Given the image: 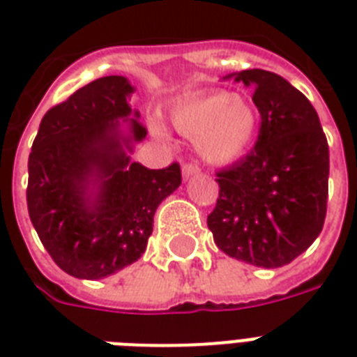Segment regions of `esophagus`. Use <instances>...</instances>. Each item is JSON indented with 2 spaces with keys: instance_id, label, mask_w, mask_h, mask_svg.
<instances>
[{
  "instance_id": "obj_1",
  "label": "esophagus",
  "mask_w": 357,
  "mask_h": 357,
  "mask_svg": "<svg viewBox=\"0 0 357 357\" xmlns=\"http://www.w3.org/2000/svg\"><path fill=\"white\" fill-rule=\"evenodd\" d=\"M181 172H183V178H190V176H196V174L200 172V167L198 165H195V162H187V165H183V168H181Z\"/></svg>"
}]
</instances>
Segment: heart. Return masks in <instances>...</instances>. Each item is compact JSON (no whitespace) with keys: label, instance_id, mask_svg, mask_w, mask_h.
<instances>
[{"label":"heart","instance_id":"b5f03b06","mask_svg":"<svg viewBox=\"0 0 357 357\" xmlns=\"http://www.w3.org/2000/svg\"><path fill=\"white\" fill-rule=\"evenodd\" d=\"M170 122L189 139L209 165H231L248 153L259 128V114L248 98L228 91L190 94L174 103Z\"/></svg>","mask_w":357,"mask_h":357}]
</instances>
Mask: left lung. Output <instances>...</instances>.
Returning <instances> with one entry per match:
<instances>
[{
	"instance_id": "obj_1",
	"label": "left lung",
	"mask_w": 357,
	"mask_h": 357,
	"mask_svg": "<svg viewBox=\"0 0 357 357\" xmlns=\"http://www.w3.org/2000/svg\"><path fill=\"white\" fill-rule=\"evenodd\" d=\"M252 89L261 114L248 155L217 172V206L207 217L224 254L278 268L310 248L326 218L330 153L310 100L266 70L231 74Z\"/></svg>"
}]
</instances>
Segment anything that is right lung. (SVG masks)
<instances>
[{
  "label": "right lung",
  "instance_id": "obj_1",
  "mask_svg": "<svg viewBox=\"0 0 357 357\" xmlns=\"http://www.w3.org/2000/svg\"><path fill=\"white\" fill-rule=\"evenodd\" d=\"M133 91L122 75L81 86L44 114L31 148V222L57 266L81 280H102L139 259L155 209L181 185L178 162L150 170L129 159L148 133L129 107ZM120 119L132 122L128 137Z\"/></svg>",
  "mask_w": 357,
  "mask_h": 357
}]
</instances>
